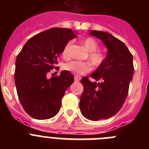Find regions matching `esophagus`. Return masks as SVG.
Returning <instances> with one entry per match:
<instances>
[{"instance_id": "esophagus-1", "label": "esophagus", "mask_w": 149, "mask_h": 149, "mask_svg": "<svg viewBox=\"0 0 149 149\" xmlns=\"http://www.w3.org/2000/svg\"><path fill=\"white\" fill-rule=\"evenodd\" d=\"M80 80H81V77H77V76H75V77H74V81H76V82H78Z\"/></svg>"}]
</instances>
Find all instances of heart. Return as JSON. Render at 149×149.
<instances>
[{
  "instance_id": "heart-1",
  "label": "heart",
  "mask_w": 149,
  "mask_h": 149,
  "mask_svg": "<svg viewBox=\"0 0 149 149\" xmlns=\"http://www.w3.org/2000/svg\"><path fill=\"white\" fill-rule=\"evenodd\" d=\"M82 43L86 49L89 52L88 54V59L90 63L95 67H99L100 65H102V63L105 60V55L102 52L98 51L99 45L95 39L92 37H88L84 39ZM72 44V41H69L63 48L62 54L64 58L68 59L70 57V48ZM63 69L72 72L76 75H83L84 74L90 72L92 66L90 63L88 62L73 60V61L65 63L63 65Z\"/></svg>"
}]
</instances>
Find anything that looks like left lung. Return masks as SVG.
<instances>
[{"label":"left lung","mask_w":149,"mask_h":149,"mask_svg":"<svg viewBox=\"0 0 149 149\" xmlns=\"http://www.w3.org/2000/svg\"><path fill=\"white\" fill-rule=\"evenodd\" d=\"M92 36L101 39L107 48L105 60L90 77L81 79L84 92L80 109L85 118L93 121L109 119L123 106L134 72L133 56L122 41L109 33L90 30ZM100 80V82H97Z\"/></svg>","instance_id":"obj_1"}]
</instances>
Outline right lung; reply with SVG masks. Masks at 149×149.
<instances>
[{"instance_id":"right-lung-1","label":"right lung","mask_w":149,"mask_h":149,"mask_svg":"<svg viewBox=\"0 0 149 149\" xmlns=\"http://www.w3.org/2000/svg\"><path fill=\"white\" fill-rule=\"evenodd\" d=\"M73 30L53 27L30 38L15 60V83L18 98L28 115L36 119L52 118L60 111L61 100L74 76L62 71L59 76L47 78L70 39Z\"/></svg>"}]
</instances>
